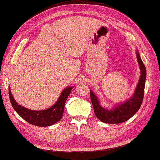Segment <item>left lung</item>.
<instances>
[{
	"mask_svg": "<svg viewBox=\"0 0 160 160\" xmlns=\"http://www.w3.org/2000/svg\"><path fill=\"white\" fill-rule=\"evenodd\" d=\"M138 62L140 69V78L132 96L123 104H118L111 109L101 106L98 98L92 91H90L91 100L93 110L98 120L107 124H119L128 120L137 113L143 101L147 70L139 54L136 51Z\"/></svg>",
	"mask_w": 160,
	"mask_h": 160,
	"instance_id": "obj_1",
	"label": "left lung"
}]
</instances>
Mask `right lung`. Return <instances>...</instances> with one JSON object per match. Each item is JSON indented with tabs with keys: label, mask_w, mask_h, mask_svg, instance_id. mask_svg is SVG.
Segmentation results:
<instances>
[{
	"label": "right lung",
	"mask_w": 160,
	"mask_h": 160,
	"mask_svg": "<svg viewBox=\"0 0 160 160\" xmlns=\"http://www.w3.org/2000/svg\"><path fill=\"white\" fill-rule=\"evenodd\" d=\"M73 88V87L65 88L62 91L56 102L52 107L45 110H30L18 104L13 98L9 87V100L16 113L29 124L37 127H49L60 121L62 118L64 104Z\"/></svg>",
	"instance_id": "1"
}]
</instances>
